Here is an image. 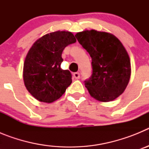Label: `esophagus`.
Instances as JSON below:
<instances>
[{
	"label": "esophagus",
	"instance_id": "esophagus-1",
	"mask_svg": "<svg viewBox=\"0 0 149 149\" xmlns=\"http://www.w3.org/2000/svg\"><path fill=\"white\" fill-rule=\"evenodd\" d=\"M73 76L75 79H79L80 77H81V74H80L79 72H74V73L73 74Z\"/></svg>",
	"mask_w": 149,
	"mask_h": 149
}]
</instances>
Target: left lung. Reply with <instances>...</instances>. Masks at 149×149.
Wrapping results in <instances>:
<instances>
[{
  "mask_svg": "<svg viewBox=\"0 0 149 149\" xmlns=\"http://www.w3.org/2000/svg\"><path fill=\"white\" fill-rule=\"evenodd\" d=\"M92 58V75L84 81L92 97L113 101L123 93L131 77L130 58L122 42L113 34L85 30L75 35Z\"/></svg>",
  "mask_w": 149,
  "mask_h": 149,
  "instance_id": "left-lung-1",
  "label": "left lung"
}]
</instances>
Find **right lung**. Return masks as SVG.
<instances>
[{
	"instance_id": "add662e5",
	"label": "right lung",
	"mask_w": 149,
	"mask_h": 149,
	"mask_svg": "<svg viewBox=\"0 0 149 149\" xmlns=\"http://www.w3.org/2000/svg\"><path fill=\"white\" fill-rule=\"evenodd\" d=\"M76 39L68 31H56L35 42L24 63V82L29 93L42 102L60 98L72 84V73L63 70L62 53Z\"/></svg>"
}]
</instances>
